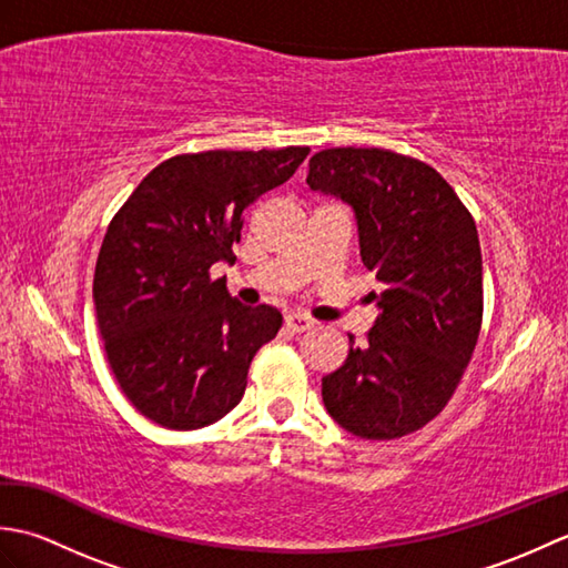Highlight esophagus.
Listing matches in <instances>:
<instances>
[{"label": "esophagus", "instance_id": "obj_1", "mask_svg": "<svg viewBox=\"0 0 568 568\" xmlns=\"http://www.w3.org/2000/svg\"><path fill=\"white\" fill-rule=\"evenodd\" d=\"M285 327L291 329L293 334H300V332H307L315 327V320H310L305 315H297V312H293V315H285Z\"/></svg>", "mask_w": 568, "mask_h": 568}]
</instances>
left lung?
<instances>
[{
    "label": "left lung",
    "instance_id": "8db88e82",
    "mask_svg": "<svg viewBox=\"0 0 568 568\" xmlns=\"http://www.w3.org/2000/svg\"><path fill=\"white\" fill-rule=\"evenodd\" d=\"M310 190L354 210L361 261L376 273L378 317L344 366L322 378L336 425L397 439L449 403L478 342L484 263L474 216L427 163L383 149H324Z\"/></svg>",
    "mask_w": 568,
    "mask_h": 568
}]
</instances>
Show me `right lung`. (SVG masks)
<instances>
[{
    "instance_id": "right-lung-1",
    "label": "right lung",
    "mask_w": 568,
    "mask_h": 568,
    "mask_svg": "<svg viewBox=\"0 0 568 568\" xmlns=\"http://www.w3.org/2000/svg\"><path fill=\"white\" fill-rule=\"evenodd\" d=\"M281 151H204L141 180L106 229L94 268L104 352L143 417L168 429L222 419L246 390L251 358L283 324L275 307L232 300L214 263H232L248 204L307 159Z\"/></svg>"
}]
</instances>
